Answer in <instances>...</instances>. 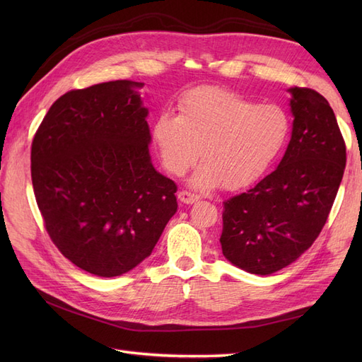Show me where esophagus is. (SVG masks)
Listing matches in <instances>:
<instances>
[{
	"label": "esophagus",
	"mask_w": 362,
	"mask_h": 362,
	"mask_svg": "<svg viewBox=\"0 0 362 362\" xmlns=\"http://www.w3.org/2000/svg\"><path fill=\"white\" fill-rule=\"evenodd\" d=\"M178 199H180L181 204H194V202L199 201V196L193 194L187 190H182V192L178 193Z\"/></svg>",
	"instance_id": "34e87169"
}]
</instances>
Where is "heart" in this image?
I'll list each match as a JSON object with an SVG mask.
<instances>
[{
  "label": "heart",
  "instance_id": "b5f03b06",
  "mask_svg": "<svg viewBox=\"0 0 362 362\" xmlns=\"http://www.w3.org/2000/svg\"><path fill=\"white\" fill-rule=\"evenodd\" d=\"M180 115L163 112L152 124V139L163 166L175 175L187 172L196 189L222 182L240 189L254 182L276 160L290 134V117L282 107L258 104L235 92L204 86L185 93Z\"/></svg>",
  "mask_w": 362,
  "mask_h": 362
}]
</instances>
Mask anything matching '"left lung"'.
I'll return each mask as SVG.
<instances>
[{
  "instance_id": "left-lung-1",
  "label": "left lung",
  "mask_w": 362,
  "mask_h": 362,
  "mask_svg": "<svg viewBox=\"0 0 362 362\" xmlns=\"http://www.w3.org/2000/svg\"><path fill=\"white\" fill-rule=\"evenodd\" d=\"M293 129L278 168L223 202V257L255 275L298 259L319 237L346 168L334 110L313 89L290 87Z\"/></svg>"
}]
</instances>
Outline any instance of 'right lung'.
I'll list each match as a JSON object with an SVG mask.
<instances>
[{"mask_svg":"<svg viewBox=\"0 0 362 362\" xmlns=\"http://www.w3.org/2000/svg\"><path fill=\"white\" fill-rule=\"evenodd\" d=\"M145 83L71 90L43 117L31 181L51 240L72 264L113 278L137 267L177 213V185L149 154Z\"/></svg>","mask_w":362,"mask_h":362,"instance_id":"1","label":"right lung"}]
</instances>
